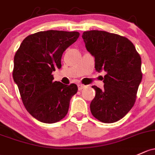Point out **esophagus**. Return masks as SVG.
<instances>
[{"label": "esophagus", "instance_id": "obj_1", "mask_svg": "<svg viewBox=\"0 0 155 155\" xmlns=\"http://www.w3.org/2000/svg\"><path fill=\"white\" fill-rule=\"evenodd\" d=\"M78 90L81 91V90H82L83 89H84L85 86H84V85L80 84H78Z\"/></svg>", "mask_w": 155, "mask_h": 155}]
</instances>
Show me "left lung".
<instances>
[{"mask_svg": "<svg viewBox=\"0 0 155 155\" xmlns=\"http://www.w3.org/2000/svg\"><path fill=\"white\" fill-rule=\"evenodd\" d=\"M89 52L94 57L96 71H106L104 89L96 86L90 110L98 120L114 123L131 110L142 81L141 58L128 38L105 31H84Z\"/></svg>", "mask_w": 155, "mask_h": 155, "instance_id": "8db88e82", "label": "left lung"}]
</instances>
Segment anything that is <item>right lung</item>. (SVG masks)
I'll return each mask as SVG.
<instances>
[{"label": "right lung", "instance_id": "1", "mask_svg": "<svg viewBox=\"0 0 155 155\" xmlns=\"http://www.w3.org/2000/svg\"><path fill=\"white\" fill-rule=\"evenodd\" d=\"M79 35L78 31H38L25 38L16 51L13 79L26 110L41 122L62 120L77 93V85L54 82L51 73L61 69L63 53Z\"/></svg>", "mask_w": 155, "mask_h": 155}]
</instances>
